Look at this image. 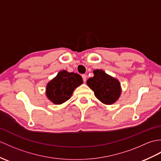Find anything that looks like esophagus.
<instances>
[{"label":"esophagus","instance_id":"obj_1","mask_svg":"<svg viewBox=\"0 0 161 161\" xmlns=\"http://www.w3.org/2000/svg\"><path fill=\"white\" fill-rule=\"evenodd\" d=\"M81 77H82V79H83V81L85 82L86 81V75H81Z\"/></svg>","mask_w":161,"mask_h":161}]
</instances>
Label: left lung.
Listing matches in <instances>:
<instances>
[{
	"label": "left lung",
	"mask_w": 161,
	"mask_h": 161,
	"mask_svg": "<svg viewBox=\"0 0 161 161\" xmlns=\"http://www.w3.org/2000/svg\"><path fill=\"white\" fill-rule=\"evenodd\" d=\"M93 73L94 77L87 80V84L94 91L96 97L108 105L114 103L121 92L119 81L102 70H95Z\"/></svg>",
	"instance_id": "1"
}]
</instances>
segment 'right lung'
I'll return each mask as SVG.
<instances>
[{
    "instance_id": "1",
    "label": "right lung",
    "mask_w": 161,
    "mask_h": 161,
    "mask_svg": "<svg viewBox=\"0 0 161 161\" xmlns=\"http://www.w3.org/2000/svg\"><path fill=\"white\" fill-rule=\"evenodd\" d=\"M82 83L79 74L62 70L47 84V96L55 104H61L69 100L74 89Z\"/></svg>"
}]
</instances>
